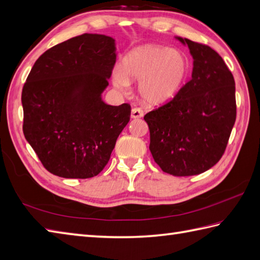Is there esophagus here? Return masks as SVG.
<instances>
[{"mask_svg": "<svg viewBox=\"0 0 260 260\" xmlns=\"http://www.w3.org/2000/svg\"><path fill=\"white\" fill-rule=\"evenodd\" d=\"M143 115H144V112L141 110V108L135 107L132 110V113H131L132 118H141L143 117Z\"/></svg>", "mask_w": 260, "mask_h": 260, "instance_id": "esophagus-1", "label": "esophagus"}]
</instances>
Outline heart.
I'll use <instances>...</instances> for the list:
<instances>
[{
  "label": "heart",
  "mask_w": 260,
  "mask_h": 260,
  "mask_svg": "<svg viewBox=\"0 0 260 260\" xmlns=\"http://www.w3.org/2000/svg\"><path fill=\"white\" fill-rule=\"evenodd\" d=\"M188 73V59L182 51L146 44L126 55L122 69L114 73L113 81L119 89H126L133 82L140 83L138 90L145 104L160 106L176 98Z\"/></svg>",
  "instance_id": "b5f03b06"
}]
</instances>
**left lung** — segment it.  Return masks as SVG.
Instances as JSON below:
<instances>
[{"label": "left lung", "mask_w": 260, "mask_h": 260, "mask_svg": "<svg viewBox=\"0 0 260 260\" xmlns=\"http://www.w3.org/2000/svg\"><path fill=\"white\" fill-rule=\"evenodd\" d=\"M192 56L191 80L176 98L144 116L149 150L162 172L192 176L212 168L224 154L236 120L235 81L212 47L176 38Z\"/></svg>", "instance_id": "8db88e82"}]
</instances>
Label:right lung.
<instances>
[{"mask_svg":"<svg viewBox=\"0 0 260 260\" xmlns=\"http://www.w3.org/2000/svg\"><path fill=\"white\" fill-rule=\"evenodd\" d=\"M115 62V40L89 33L36 59L22 90L23 133L50 173L90 178L110 160L131 116V105L102 100Z\"/></svg>","mask_w":260,"mask_h":260,"instance_id":"obj_1","label":"right lung"}]
</instances>
